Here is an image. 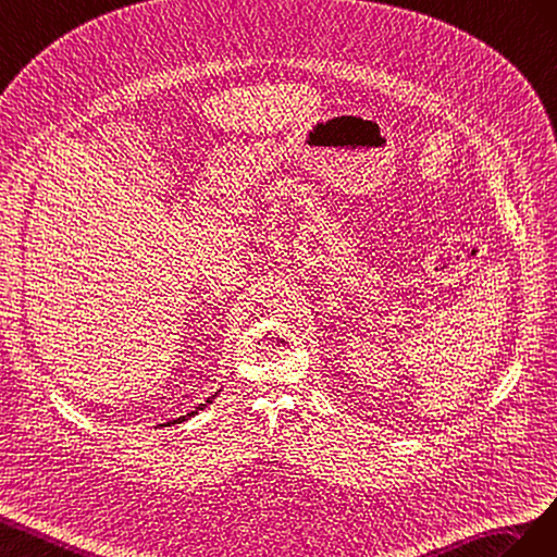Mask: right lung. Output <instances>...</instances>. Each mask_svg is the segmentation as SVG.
<instances>
[{
	"mask_svg": "<svg viewBox=\"0 0 557 557\" xmlns=\"http://www.w3.org/2000/svg\"><path fill=\"white\" fill-rule=\"evenodd\" d=\"M219 394V392H216ZM214 394V396H216ZM214 396H210V399L208 401H205V404H200L196 410H190V412H186V416H182V418H177V420H172V422H168V424H180V422H184V420H188V418H194V416H198V412L202 410V408H208V404H212V399H214Z\"/></svg>",
	"mask_w": 557,
	"mask_h": 557,
	"instance_id": "right-lung-1",
	"label": "right lung"
}]
</instances>
